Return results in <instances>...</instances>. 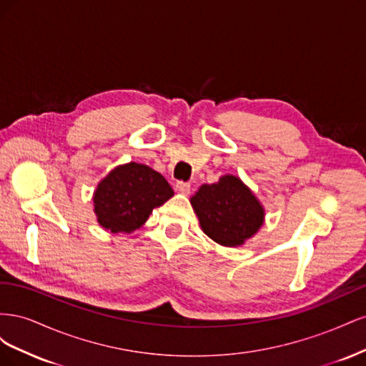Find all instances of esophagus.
<instances>
[{
	"label": "esophagus",
	"mask_w": 366,
	"mask_h": 366,
	"mask_svg": "<svg viewBox=\"0 0 366 366\" xmlns=\"http://www.w3.org/2000/svg\"><path fill=\"white\" fill-rule=\"evenodd\" d=\"M175 189L179 191V192H182V194H189V191H191V183H187V182H177Z\"/></svg>",
	"instance_id": "obj_1"
}]
</instances>
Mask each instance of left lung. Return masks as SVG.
<instances>
[{
  "label": "left lung",
  "instance_id": "1",
  "mask_svg": "<svg viewBox=\"0 0 366 366\" xmlns=\"http://www.w3.org/2000/svg\"><path fill=\"white\" fill-rule=\"evenodd\" d=\"M191 203L204 234L221 246H241L257 234L264 221V209L257 197L234 175L203 184Z\"/></svg>",
  "mask_w": 366,
  "mask_h": 366
}]
</instances>
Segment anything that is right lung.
Returning a JSON list of instances; mask_svg holds the SVG:
<instances>
[{"instance_id": "obj_1", "label": "right lung", "mask_w": 366, "mask_h": 366, "mask_svg": "<svg viewBox=\"0 0 366 366\" xmlns=\"http://www.w3.org/2000/svg\"><path fill=\"white\" fill-rule=\"evenodd\" d=\"M174 195L164 177L147 164L131 162L117 166L99 183L94 192V212L104 229L113 234L139 229L154 207Z\"/></svg>"}]
</instances>
